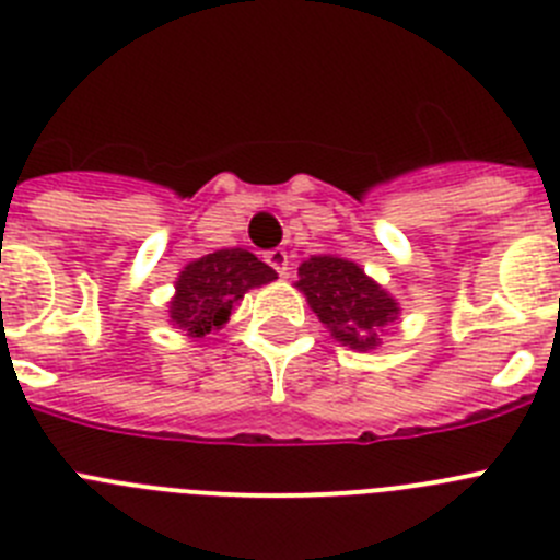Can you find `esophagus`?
Instances as JSON below:
<instances>
[{
	"label": "esophagus",
	"instance_id": "34e87169",
	"mask_svg": "<svg viewBox=\"0 0 560 560\" xmlns=\"http://www.w3.org/2000/svg\"><path fill=\"white\" fill-rule=\"evenodd\" d=\"M265 262H268L270 268H273L276 273L281 276V279H284V276L290 273V256H287L284 248L268 250V254H265Z\"/></svg>",
	"mask_w": 560,
	"mask_h": 560
}]
</instances>
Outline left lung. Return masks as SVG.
Here are the masks:
<instances>
[{
	"mask_svg": "<svg viewBox=\"0 0 560 560\" xmlns=\"http://www.w3.org/2000/svg\"><path fill=\"white\" fill-rule=\"evenodd\" d=\"M295 287L306 295V304L317 320L331 331L337 342L351 351L378 348L386 326L398 320L400 304L362 265L339 254L310 256L298 268Z\"/></svg>",
	"mask_w": 560,
	"mask_h": 560,
	"instance_id": "1",
	"label": "left lung"
}]
</instances>
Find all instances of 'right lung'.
<instances>
[{"label":"right lung","instance_id":"add662e5","mask_svg":"<svg viewBox=\"0 0 560 560\" xmlns=\"http://www.w3.org/2000/svg\"><path fill=\"white\" fill-rule=\"evenodd\" d=\"M273 279H279L276 270L245 248H221L198 256L182 268L174 284L176 292L168 301L171 326L201 339L203 334L226 326L245 292Z\"/></svg>","mask_w":560,"mask_h":560}]
</instances>
